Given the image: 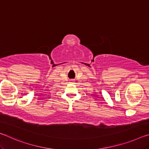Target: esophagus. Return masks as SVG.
<instances>
[{
    "label": "esophagus",
    "instance_id": "esophagus-1",
    "mask_svg": "<svg viewBox=\"0 0 149 149\" xmlns=\"http://www.w3.org/2000/svg\"><path fill=\"white\" fill-rule=\"evenodd\" d=\"M72 81H73V80H72Z\"/></svg>",
    "mask_w": 149,
    "mask_h": 149
}]
</instances>
